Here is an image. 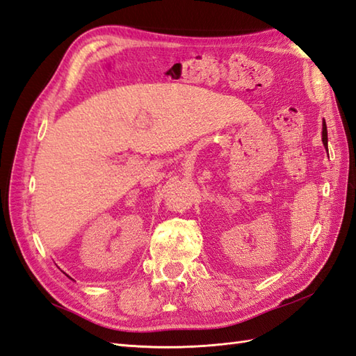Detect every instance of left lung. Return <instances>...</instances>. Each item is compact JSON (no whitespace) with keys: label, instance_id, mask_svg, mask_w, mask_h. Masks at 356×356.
I'll return each instance as SVG.
<instances>
[{"label":"left lung","instance_id":"1","mask_svg":"<svg viewBox=\"0 0 356 356\" xmlns=\"http://www.w3.org/2000/svg\"><path fill=\"white\" fill-rule=\"evenodd\" d=\"M323 143H324V147L327 148V127L324 120H323Z\"/></svg>","mask_w":356,"mask_h":356}]
</instances>
